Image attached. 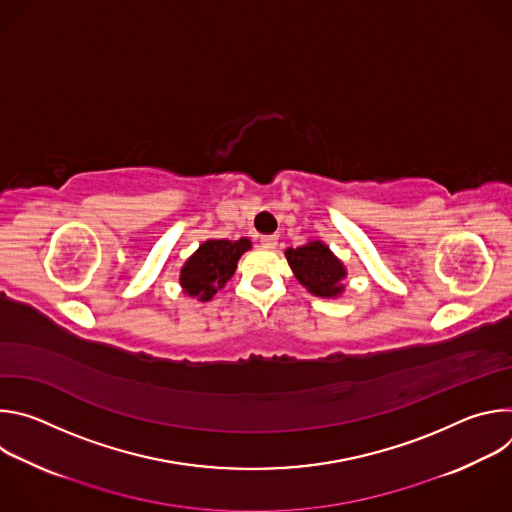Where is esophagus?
Masks as SVG:
<instances>
[{
    "mask_svg": "<svg viewBox=\"0 0 512 512\" xmlns=\"http://www.w3.org/2000/svg\"><path fill=\"white\" fill-rule=\"evenodd\" d=\"M261 245L267 247V249H273L277 245V237L275 235H263L261 237Z\"/></svg>",
    "mask_w": 512,
    "mask_h": 512,
    "instance_id": "1",
    "label": "esophagus"
}]
</instances>
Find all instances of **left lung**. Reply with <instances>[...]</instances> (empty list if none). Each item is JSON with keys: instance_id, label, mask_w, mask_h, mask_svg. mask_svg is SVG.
I'll list each match as a JSON object with an SVG mask.
<instances>
[{"instance_id": "1", "label": "left lung", "mask_w": 512, "mask_h": 512, "mask_svg": "<svg viewBox=\"0 0 512 512\" xmlns=\"http://www.w3.org/2000/svg\"><path fill=\"white\" fill-rule=\"evenodd\" d=\"M285 257L300 283L306 285L314 296L334 298L344 289V265L324 243L312 241L298 249H287Z\"/></svg>"}]
</instances>
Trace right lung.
Wrapping results in <instances>:
<instances>
[{
  "label": "right lung",
  "mask_w": 512,
  "mask_h": 512,
  "mask_svg": "<svg viewBox=\"0 0 512 512\" xmlns=\"http://www.w3.org/2000/svg\"><path fill=\"white\" fill-rule=\"evenodd\" d=\"M251 249L249 239L227 241L212 239L198 247V251L186 261L180 273V283L184 291L200 302L212 300L218 289L233 277L239 257Z\"/></svg>",
  "instance_id": "obj_1"
}]
</instances>
